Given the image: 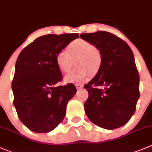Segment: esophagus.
Masks as SVG:
<instances>
[{"label":"esophagus","mask_w":152,"mask_h":152,"mask_svg":"<svg viewBox=\"0 0 152 152\" xmlns=\"http://www.w3.org/2000/svg\"><path fill=\"white\" fill-rule=\"evenodd\" d=\"M75 86H76V88H77V89H81V88L83 87V85L80 84V83H77V84L75 85Z\"/></svg>","instance_id":"34e87169"}]
</instances>
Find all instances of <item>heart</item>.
Segmentation results:
<instances>
[{"instance_id":"heart-1","label":"heart","mask_w":152,"mask_h":152,"mask_svg":"<svg viewBox=\"0 0 152 152\" xmlns=\"http://www.w3.org/2000/svg\"><path fill=\"white\" fill-rule=\"evenodd\" d=\"M67 50H60L56 57L57 67L63 73L72 69L77 60L75 69L65 77L66 83H82L88 80L91 74L99 72L102 64V53L95 45L83 39H76L68 45Z\"/></svg>"}]
</instances>
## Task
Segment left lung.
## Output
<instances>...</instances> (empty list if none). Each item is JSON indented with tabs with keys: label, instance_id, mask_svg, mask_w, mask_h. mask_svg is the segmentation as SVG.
<instances>
[{
	"label": "left lung",
	"instance_id": "8db88e82",
	"mask_svg": "<svg viewBox=\"0 0 152 152\" xmlns=\"http://www.w3.org/2000/svg\"><path fill=\"white\" fill-rule=\"evenodd\" d=\"M80 37L102 53L100 69L84 86L89 93L84 103L86 115L104 129L120 128L134 115L140 98V75L134 53L124 40L109 32L83 34Z\"/></svg>",
	"mask_w": 152,
	"mask_h": 152
}]
</instances>
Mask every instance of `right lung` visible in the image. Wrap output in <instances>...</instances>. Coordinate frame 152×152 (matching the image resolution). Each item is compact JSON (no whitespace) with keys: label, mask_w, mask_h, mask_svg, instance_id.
<instances>
[{"label":"right lung","mask_w":152,"mask_h":152,"mask_svg":"<svg viewBox=\"0 0 152 152\" xmlns=\"http://www.w3.org/2000/svg\"><path fill=\"white\" fill-rule=\"evenodd\" d=\"M78 37V34L42 36L18 55L12 82L13 104L21 122L30 131L50 132L63 120L68 102L77 89L73 83L56 86L63 80L56 57Z\"/></svg>","instance_id":"obj_1"}]
</instances>
